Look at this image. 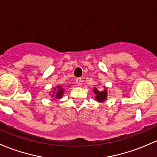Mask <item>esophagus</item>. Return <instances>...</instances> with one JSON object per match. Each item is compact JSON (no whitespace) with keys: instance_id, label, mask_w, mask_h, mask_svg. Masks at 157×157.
<instances>
[{"instance_id":"34e87169","label":"esophagus","mask_w":157,"mask_h":157,"mask_svg":"<svg viewBox=\"0 0 157 157\" xmlns=\"http://www.w3.org/2000/svg\"><path fill=\"white\" fill-rule=\"evenodd\" d=\"M76 83H77V86H81L82 79L81 78H77V79H76Z\"/></svg>"}]
</instances>
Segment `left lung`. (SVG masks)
I'll list each match as a JSON object with an SVG mask.
<instances>
[{
  "label": "left lung",
  "instance_id": "obj_1",
  "mask_svg": "<svg viewBox=\"0 0 157 157\" xmlns=\"http://www.w3.org/2000/svg\"><path fill=\"white\" fill-rule=\"evenodd\" d=\"M94 93L95 94V99L97 100V101L98 102H102L105 101V100L107 99V96H108V92H107V90L105 89L103 91H99L98 89L95 88L93 90Z\"/></svg>",
  "mask_w": 157,
  "mask_h": 157
}]
</instances>
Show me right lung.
<instances>
[{"mask_svg": "<svg viewBox=\"0 0 157 157\" xmlns=\"http://www.w3.org/2000/svg\"><path fill=\"white\" fill-rule=\"evenodd\" d=\"M64 92H65V90H64V88L62 86H57L54 89V91L52 92V97H54L56 99H60L62 97V95H63Z\"/></svg>", "mask_w": 157, "mask_h": 157, "instance_id": "right-lung-1", "label": "right lung"}]
</instances>
